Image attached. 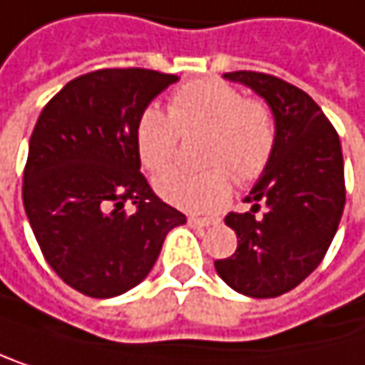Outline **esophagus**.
I'll return each mask as SVG.
<instances>
[{
  "label": "esophagus",
  "instance_id": "esophagus-1",
  "mask_svg": "<svg viewBox=\"0 0 365 365\" xmlns=\"http://www.w3.org/2000/svg\"><path fill=\"white\" fill-rule=\"evenodd\" d=\"M188 223H190L192 227H207V225H215L217 219H212V217H190Z\"/></svg>",
  "mask_w": 365,
  "mask_h": 365
}]
</instances>
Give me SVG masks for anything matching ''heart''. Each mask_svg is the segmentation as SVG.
Masks as SVG:
<instances>
[{
  "label": "heart",
  "mask_w": 365,
  "mask_h": 365,
  "mask_svg": "<svg viewBox=\"0 0 365 365\" xmlns=\"http://www.w3.org/2000/svg\"><path fill=\"white\" fill-rule=\"evenodd\" d=\"M205 131L199 170H168L155 181L158 195L184 210L221 207L238 184H252L269 168L278 148V120L272 107L241 89L199 78L181 85L168 101V113L146 107L135 122V150L148 173L166 170L179 148V135Z\"/></svg>",
  "instance_id": "obj_1"
}]
</instances>
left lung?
Segmentation results:
<instances>
[{
  "label": "left lung",
  "instance_id": "left-lung-1",
  "mask_svg": "<svg viewBox=\"0 0 365 365\" xmlns=\"http://www.w3.org/2000/svg\"><path fill=\"white\" fill-rule=\"evenodd\" d=\"M225 78L267 101L278 120V148L245 197L250 212L225 217L238 247L215 267L243 296L276 298L296 289L331 247L346 203L341 144L324 111L296 85L250 69Z\"/></svg>",
  "mask_w": 365,
  "mask_h": 365
}]
</instances>
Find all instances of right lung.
<instances>
[{
    "instance_id": "add662e5",
    "label": "right lung",
    "mask_w": 365,
    "mask_h": 365,
    "mask_svg": "<svg viewBox=\"0 0 365 365\" xmlns=\"http://www.w3.org/2000/svg\"><path fill=\"white\" fill-rule=\"evenodd\" d=\"M177 81L142 67L96 69L69 81L34 124L24 207L48 264L83 296L140 284L166 234L186 223L153 192L135 150L140 113Z\"/></svg>"
}]
</instances>
